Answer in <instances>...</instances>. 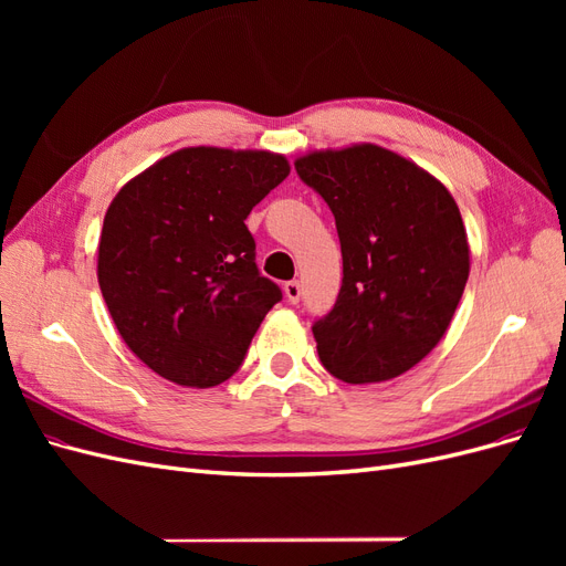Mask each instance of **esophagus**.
Returning <instances> with one entry per match:
<instances>
[{
	"instance_id": "1",
	"label": "esophagus",
	"mask_w": 566,
	"mask_h": 566,
	"mask_svg": "<svg viewBox=\"0 0 566 566\" xmlns=\"http://www.w3.org/2000/svg\"><path fill=\"white\" fill-rule=\"evenodd\" d=\"M283 293H285L287 302L297 304L300 297H302V285H300V281H287V283L283 285Z\"/></svg>"
}]
</instances>
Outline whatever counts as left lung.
<instances>
[{"mask_svg": "<svg viewBox=\"0 0 566 566\" xmlns=\"http://www.w3.org/2000/svg\"><path fill=\"white\" fill-rule=\"evenodd\" d=\"M328 202L342 248L333 312L314 323L321 364L349 385L387 382L449 331L470 276L468 231L449 188L378 144L295 160Z\"/></svg>", "mask_w": 566, "mask_h": 566, "instance_id": "1", "label": "left lung"}]
</instances>
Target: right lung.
Returning <instances> with one entry per match:
<instances>
[{
    "mask_svg": "<svg viewBox=\"0 0 566 566\" xmlns=\"http://www.w3.org/2000/svg\"><path fill=\"white\" fill-rule=\"evenodd\" d=\"M290 163L271 150L188 146L119 188L98 238L96 276L119 337L181 387L241 368L283 295L260 276L245 219Z\"/></svg>",
    "mask_w": 566,
    "mask_h": 566,
    "instance_id": "right-lung-1",
    "label": "right lung"
}]
</instances>
